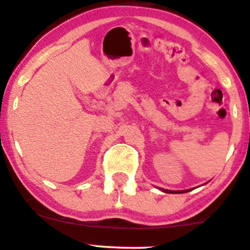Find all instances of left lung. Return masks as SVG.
Returning a JSON list of instances; mask_svg holds the SVG:
<instances>
[{"mask_svg":"<svg viewBox=\"0 0 250 250\" xmlns=\"http://www.w3.org/2000/svg\"><path fill=\"white\" fill-rule=\"evenodd\" d=\"M164 192H166V193H184V192H188V191H169V190H163Z\"/></svg>","mask_w":250,"mask_h":250,"instance_id":"1","label":"left lung"}]
</instances>
